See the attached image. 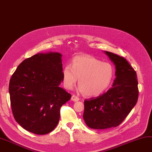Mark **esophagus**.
<instances>
[{"instance_id": "1", "label": "esophagus", "mask_w": 152, "mask_h": 152, "mask_svg": "<svg viewBox=\"0 0 152 152\" xmlns=\"http://www.w3.org/2000/svg\"><path fill=\"white\" fill-rule=\"evenodd\" d=\"M71 100H72V101L74 102H77V101H79V98L78 96H77L73 94V95H72V96H71Z\"/></svg>"}]
</instances>
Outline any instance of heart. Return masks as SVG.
Segmentation results:
<instances>
[{"label":"heart","instance_id":"obj_1","mask_svg":"<svg viewBox=\"0 0 152 152\" xmlns=\"http://www.w3.org/2000/svg\"><path fill=\"white\" fill-rule=\"evenodd\" d=\"M114 77V69L109 63L102 62L89 55L75 56L70 65L63 68L64 87L71 89L79 79V91L87 96H97L109 87Z\"/></svg>","mask_w":152,"mask_h":152}]
</instances>
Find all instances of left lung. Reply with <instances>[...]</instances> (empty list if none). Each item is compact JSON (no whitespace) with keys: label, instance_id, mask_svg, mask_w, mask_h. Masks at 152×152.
Wrapping results in <instances>:
<instances>
[{"label":"left lung","instance_id":"8db88e82","mask_svg":"<svg viewBox=\"0 0 152 152\" xmlns=\"http://www.w3.org/2000/svg\"><path fill=\"white\" fill-rule=\"evenodd\" d=\"M115 65L113 87L96 98L85 100L84 121L93 129L116 127L126 118L138 98L136 71L123 57L104 51Z\"/></svg>","mask_w":152,"mask_h":152}]
</instances>
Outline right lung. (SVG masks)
Returning <instances> with one entry per match:
<instances>
[{
    "label": "right lung",
    "instance_id": "obj_1",
    "mask_svg": "<svg viewBox=\"0 0 152 152\" xmlns=\"http://www.w3.org/2000/svg\"><path fill=\"white\" fill-rule=\"evenodd\" d=\"M61 54L38 53L24 59L9 83L10 104L16 121L31 133L44 135L54 130L60 108L71 95L59 85Z\"/></svg>",
    "mask_w": 152,
    "mask_h": 152
}]
</instances>
